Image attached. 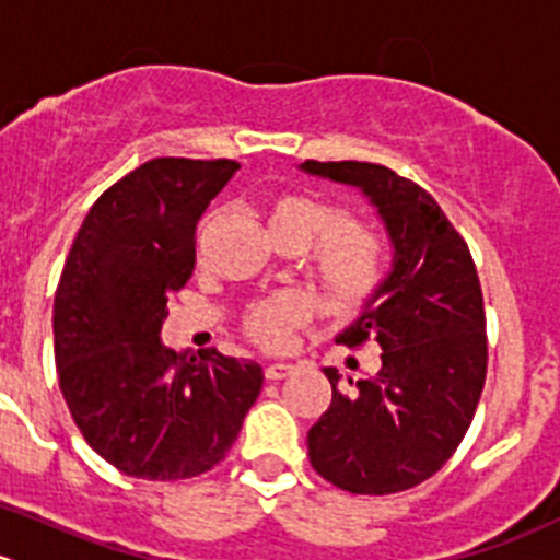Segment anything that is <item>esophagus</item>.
Segmentation results:
<instances>
[{
    "instance_id": "1",
    "label": "esophagus",
    "mask_w": 560,
    "mask_h": 560,
    "mask_svg": "<svg viewBox=\"0 0 560 560\" xmlns=\"http://www.w3.org/2000/svg\"><path fill=\"white\" fill-rule=\"evenodd\" d=\"M287 375H292V364L276 362V364H268V368H265V378L268 381H281V378H287Z\"/></svg>"
}]
</instances>
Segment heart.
I'll return each mask as SVG.
<instances>
[{"label":"heart","instance_id":"obj_1","mask_svg":"<svg viewBox=\"0 0 560 560\" xmlns=\"http://www.w3.org/2000/svg\"><path fill=\"white\" fill-rule=\"evenodd\" d=\"M265 223L276 243L310 245V270L339 306H359L375 295L386 276V245L378 229L357 215H337V207L310 190H281L265 201ZM310 315L295 292L259 301L245 315V334L268 351H279L292 328Z\"/></svg>","mask_w":560,"mask_h":560}]
</instances>
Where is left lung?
I'll return each instance as SVG.
<instances>
[{"label":"left lung","instance_id":"1","mask_svg":"<svg viewBox=\"0 0 560 560\" xmlns=\"http://www.w3.org/2000/svg\"><path fill=\"white\" fill-rule=\"evenodd\" d=\"M370 198L392 240V270L337 342L381 348V370L339 389L310 428V462L351 494L422 483L462 445L486 381V312L462 234L431 192L375 162H301Z\"/></svg>","mask_w":560,"mask_h":560}]
</instances>
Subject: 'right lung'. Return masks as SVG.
<instances>
[{"mask_svg": "<svg viewBox=\"0 0 560 560\" xmlns=\"http://www.w3.org/2000/svg\"><path fill=\"white\" fill-rule=\"evenodd\" d=\"M240 165L156 156L98 196L55 292L60 392L88 445L143 480H185L232 451L262 389L256 362L168 351L162 320L196 268V226Z\"/></svg>", "mask_w": 560, "mask_h": 560, "instance_id": "obj_1", "label": "right lung"}]
</instances>
